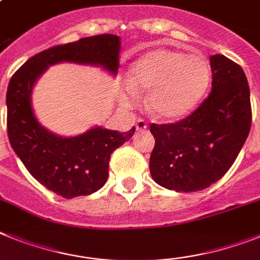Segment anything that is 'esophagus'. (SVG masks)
Wrapping results in <instances>:
<instances>
[{
    "instance_id": "34e87169",
    "label": "esophagus",
    "mask_w": 260,
    "mask_h": 260,
    "mask_svg": "<svg viewBox=\"0 0 260 260\" xmlns=\"http://www.w3.org/2000/svg\"><path fill=\"white\" fill-rule=\"evenodd\" d=\"M135 127H137V130H138V132H143V130H146V128H147V123H146L145 119L139 118L138 121H137V123H135Z\"/></svg>"
}]
</instances>
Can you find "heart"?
Segmentation results:
<instances>
[{"mask_svg":"<svg viewBox=\"0 0 260 260\" xmlns=\"http://www.w3.org/2000/svg\"><path fill=\"white\" fill-rule=\"evenodd\" d=\"M210 83L209 66L201 56L157 48L133 66L128 93L148 92L147 109L156 118L177 119L197 105Z\"/></svg>","mask_w":260,"mask_h":260,"instance_id":"obj_1","label":"heart"}]
</instances>
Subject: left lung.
Returning <instances> with one entry per match:
<instances>
[{"mask_svg": "<svg viewBox=\"0 0 260 260\" xmlns=\"http://www.w3.org/2000/svg\"><path fill=\"white\" fill-rule=\"evenodd\" d=\"M212 92L188 117L150 125V172L159 185L196 192L218 181L236 161L251 128L247 79L239 64L210 56Z\"/></svg>", "mask_w": 260, "mask_h": 260, "instance_id": "8db88e82", "label": "left lung"}]
</instances>
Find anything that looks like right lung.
<instances>
[{"mask_svg": "<svg viewBox=\"0 0 260 260\" xmlns=\"http://www.w3.org/2000/svg\"><path fill=\"white\" fill-rule=\"evenodd\" d=\"M121 42L101 34L59 44L30 57L10 79L6 93L8 135L24 167L42 185L64 199L94 193L108 180L110 155L132 138L127 133L94 127L79 137L61 138L38 122L31 108L35 81L48 67L60 61L103 66L117 73Z\"/></svg>", "mask_w": 260, "mask_h": 260, "instance_id": "obj_1", "label": "right lung"}]
</instances>
